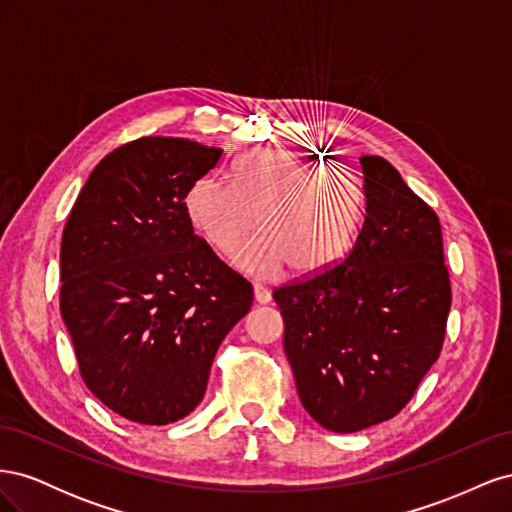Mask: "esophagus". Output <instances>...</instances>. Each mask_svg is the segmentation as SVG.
Segmentation results:
<instances>
[{
  "mask_svg": "<svg viewBox=\"0 0 512 512\" xmlns=\"http://www.w3.org/2000/svg\"><path fill=\"white\" fill-rule=\"evenodd\" d=\"M254 299L260 303V305H267L271 301V290H267L265 286L256 284L254 286Z\"/></svg>",
  "mask_w": 512,
  "mask_h": 512,
  "instance_id": "34e87169",
  "label": "esophagus"
}]
</instances>
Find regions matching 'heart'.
Returning a JSON list of instances; mask_svg holds the SVG:
<instances>
[{"instance_id": "heart-1", "label": "heart", "mask_w": 512, "mask_h": 512, "mask_svg": "<svg viewBox=\"0 0 512 512\" xmlns=\"http://www.w3.org/2000/svg\"><path fill=\"white\" fill-rule=\"evenodd\" d=\"M192 228L211 250L232 256L235 267L273 280L286 265L316 273L342 258L365 209L361 177L344 164H322L288 149H256L232 166V183L200 177L183 198Z\"/></svg>"}]
</instances>
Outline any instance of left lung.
Masks as SVG:
<instances>
[{"mask_svg":"<svg viewBox=\"0 0 512 512\" xmlns=\"http://www.w3.org/2000/svg\"><path fill=\"white\" fill-rule=\"evenodd\" d=\"M365 222L337 267L273 290L303 408L354 433L389 421L438 361L451 280L436 211L397 168L363 156Z\"/></svg>","mask_w":512,"mask_h":512,"instance_id":"left-lung-1","label":"left lung"}]
</instances>
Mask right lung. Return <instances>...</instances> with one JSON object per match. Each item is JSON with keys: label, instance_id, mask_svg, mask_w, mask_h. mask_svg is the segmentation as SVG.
I'll return each mask as SVG.
<instances>
[{"label": "right lung", "instance_id": "1", "mask_svg": "<svg viewBox=\"0 0 512 512\" xmlns=\"http://www.w3.org/2000/svg\"><path fill=\"white\" fill-rule=\"evenodd\" d=\"M222 149L143 136L94 168L61 237L59 307L87 389L141 425L188 416L252 284L194 235L183 198Z\"/></svg>", "mask_w": 512, "mask_h": 512}]
</instances>
